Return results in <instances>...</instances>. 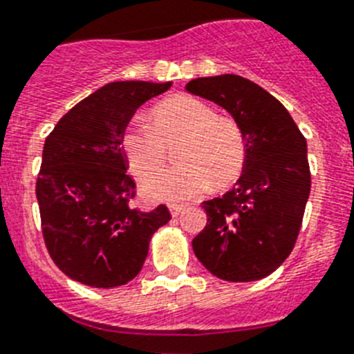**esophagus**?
I'll use <instances>...</instances> for the list:
<instances>
[{"mask_svg":"<svg viewBox=\"0 0 354 354\" xmlns=\"http://www.w3.org/2000/svg\"><path fill=\"white\" fill-rule=\"evenodd\" d=\"M169 209H171L172 216H178V215H182L183 211H185V205H171Z\"/></svg>","mask_w":354,"mask_h":354,"instance_id":"obj_1","label":"esophagus"}]
</instances>
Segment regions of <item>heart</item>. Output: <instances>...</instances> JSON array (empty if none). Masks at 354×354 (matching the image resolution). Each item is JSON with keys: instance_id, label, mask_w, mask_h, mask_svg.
<instances>
[{"instance_id": "b5f03b06", "label": "heart", "mask_w": 354, "mask_h": 354, "mask_svg": "<svg viewBox=\"0 0 354 354\" xmlns=\"http://www.w3.org/2000/svg\"><path fill=\"white\" fill-rule=\"evenodd\" d=\"M182 140L180 167L158 173L143 183V193L160 202H185L209 185L230 187L246 165V139L233 119L218 118L209 104L176 95L156 104L149 124L130 122L121 133V150L136 178H147L165 162V147Z\"/></svg>"}]
</instances>
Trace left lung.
<instances>
[{
  "instance_id": "8db88e82",
  "label": "left lung",
  "mask_w": 354,
  "mask_h": 354,
  "mask_svg": "<svg viewBox=\"0 0 354 354\" xmlns=\"http://www.w3.org/2000/svg\"><path fill=\"white\" fill-rule=\"evenodd\" d=\"M185 90L230 112L246 139L235 187L204 202L207 224L194 255L218 279L257 281L294 250L310 193L307 141L274 95L239 75L191 80Z\"/></svg>"
}]
</instances>
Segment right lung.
Returning <instances> with one entry per match:
<instances>
[{
  "label": "right lung",
  "instance_id": "right-lung-1",
  "mask_svg": "<svg viewBox=\"0 0 354 354\" xmlns=\"http://www.w3.org/2000/svg\"><path fill=\"white\" fill-rule=\"evenodd\" d=\"M171 82H110L75 104L46 138L36 180L41 233L51 259L82 285H127L143 268L149 242L171 221L167 205H133L121 133L143 102Z\"/></svg>",
  "mask_w": 354,
  "mask_h": 354
}]
</instances>
